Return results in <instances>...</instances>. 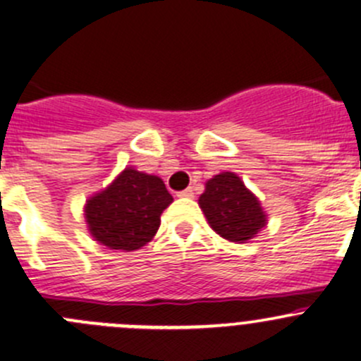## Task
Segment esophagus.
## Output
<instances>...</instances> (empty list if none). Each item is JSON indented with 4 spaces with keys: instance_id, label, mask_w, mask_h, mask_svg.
<instances>
[{
    "instance_id": "1",
    "label": "esophagus",
    "mask_w": 361,
    "mask_h": 361,
    "mask_svg": "<svg viewBox=\"0 0 361 361\" xmlns=\"http://www.w3.org/2000/svg\"><path fill=\"white\" fill-rule=\"evenodd\" d=\"M178 197H183V199H192V197H194V190H192V188H187V190L180 192V194H178Z\"/></svg>"
}]
</instances>
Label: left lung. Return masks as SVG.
I'll return each mask as SVG.
<instances>
[{
  "mask_svg": "<svg viewBox=\"0 0 361 361\" xmlns=\"http://www.w3.org/2000/svg\"><path fill=\"white\" fill-rule=\"evenodd\" d=\"M209 227L231 243H248L267 225V213L257 195L232 171L214 174L199 197Z\"/></svg>",
  "mask_w": 361,
  "mask_h": 361,
  "instance_id": "8db88e82",
  "label": "left lung"
}]
</instances>
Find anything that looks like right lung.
<instances>
[{"mask_svg":"<svg viewBox=\"0 0 361 361\" xmlns=\"http://www.w3.org/2000/svg\"><path fill=\"white\" fill-rule=\"evenodd\" d=\"M173 195L159 176L126 167L83 206L87 228L94 241L110 250L134 251L154 239L160 214Z\"/></svg>","mask_w":361,"mask_h":361,"instance_id":"add662e5","label":"right lung"}]
</instances>
